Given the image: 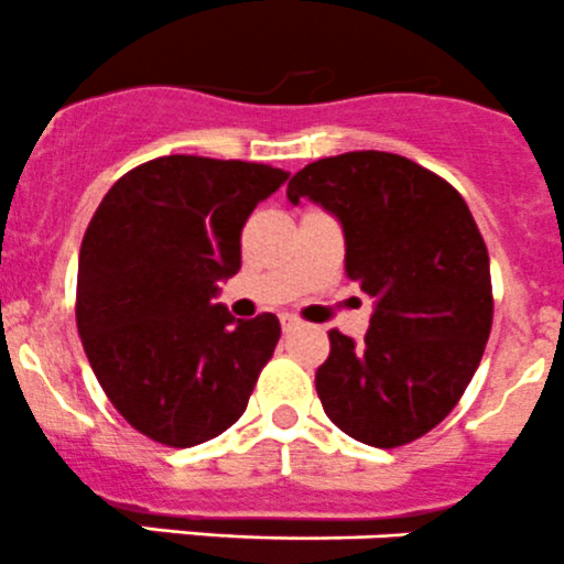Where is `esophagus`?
<instances>
[{
  "instance_id": "1",
  "label": "esophagus",
  "mask_w": 564,
  "mask_h": 564,
  "mask_svg": "<svg viewBox=\"0 0 564 564\" xmlns=\"http://www.w3.org/2000/svg\"><path fill=\"white\" fill-rule=\"evenodd\" d=\"M281 327H283V333L297 330L300 319H297V316H292V314H281Z\"/></svg>"
}]
</instances>
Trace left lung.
<instances>
[{
	"mask_svg": "<svg viewBox=\"0 0 564 564\" xmlns=\"http://www.w3.org/2000/svg\"><path fill=\"white\" fill-rule=\"evenodd\" d=\"M344 231V272L375 300L360 344L330 330L316 393L341 433L377 449L441 424L471 382L490 325V259L455 187L404 156L349 151L294 173Z\"/></svg>",
	"mask_w": 564,
	"mask_h": 564,
	"instance_id": "left-lung-1",
	"label": "left lung"
}]
</instances>
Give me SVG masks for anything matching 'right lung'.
Returning a JSON list of instances; mask_svg holds the SVG:
<instances>
[{
	"label": "right lung",
	"mask_w": 564,
	"mask_h": 564,
	"mask_svg": "<svg viewBox=\"0 0 564 564\" xmlns=\"http://www.w3.org/2000/svg\"><path fill=\"white\" fill-rule=\"evenodd\" d=\"M289 178L239 160L160 156L112 184L79 250L76 327L109 402L176 449L226 433L275 352V314L234 319L220 283L242 226Z\"/></svg>",
	"instance_id": "right-lung-1"
}]
</instances>
